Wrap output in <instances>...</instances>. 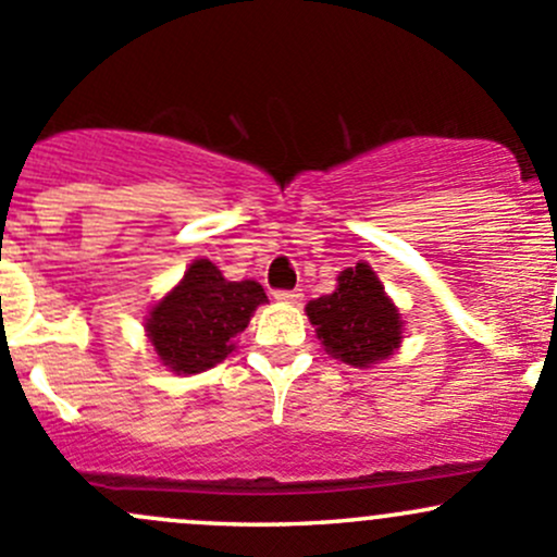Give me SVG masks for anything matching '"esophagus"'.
<instances>
[{
    "instance_id": "34e87169",
    "label": "esophagus",
    "mask_w": 557,
    "mask_h": 557,
    "mask_svg": "<svg viewBox=\"0 0 557 557\" xmlns=\"http://www.w3.org/2000/svg\"><path fill=\"white\" fill-rule=\"evenodd\" d=\"M274 298H277V301H283V304H301L304 294L298 288L296 290H277Z\"/></svg>"
}]
</instances>
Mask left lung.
Segmentation results:
<instances>
[{
	"label": "left lung",
	"mask_w": 557,
	"mask_h": 557,
	"mask_svg": "<svg viewBox=\"0 0 557 557\" xmlns=\"http://www.w3.org/2000/svg\"><path fill=\"white\" fill-rule=\"evenodd\" d=\"M307 314L327 352L355 368L389 357L403 338L400 314L368 263L344 269L338 288L309 301Z\"/></svg>",
	"instance_id": "obj_1"
}]
</instances>
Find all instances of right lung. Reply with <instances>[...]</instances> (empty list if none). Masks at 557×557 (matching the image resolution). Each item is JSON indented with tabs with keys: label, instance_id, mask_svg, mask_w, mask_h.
<instances>
[{
	"label": "right lung",
	"instance_id": "obj_1",
	"mask_svg": "<svg viewBox=\"0 0 557 557\" xmlns=\"http://www.w3.org/2000/svg\"><path fill=\"white\" fill-rule=\"evenodd\" d=\"M267 294L253 280L230 283L208 259L186 269L184 280L146 320L154 352L175 373H202L226 360L232 338L250 323Z\"/></svg>",
	"mask_w": 557,
	"mask_h": 557
}]
</instances>
